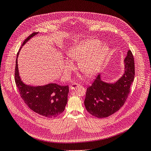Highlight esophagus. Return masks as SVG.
Here are the masks:
<instances>
[{
	"label": "esophagus",
	"mask_w": 151,
	"mask_h": 151,
	"mask_svg": "<svg viewBox=\"0 0 151 151\" xmlns=\"http://www.w3.org/2000/svg\"><path fill=\"white\" fill-rule=\"evenodd\" d=\"M80 85L79 84H72L70 86V90H75L76 88H77L78 86H79Z\"/></svg>",
	"instance_id": "esophagus-1"
}]
</instances>
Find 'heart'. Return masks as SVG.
Segmentation results:
<instances>
[{
  "label": "heart",
  "mask_w": 151,
  "mask_h": 151,
  "mask_svg": "<svg viewBox=\"0 0 151 151\" xmlns=\"http://www.w3.org/2000/svg\"><path fill=\"white\" fill-rule=\"evenodd\" d=\"M100 43L96 39H90L73 48L68 53L70 58L80 60L79 69L86 75L96 74L108 53V47Z\"/></svg>",
  "instance_id": "obj_1"
}]
</instances>
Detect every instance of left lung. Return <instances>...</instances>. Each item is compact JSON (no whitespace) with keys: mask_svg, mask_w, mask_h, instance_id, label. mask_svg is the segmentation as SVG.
Segmentation results:
<instances>
[{"mask_svg":"<svg viewBox=\"0 0 151 151\" xmlns=\"http://www.w3.org/2000/svg\"><path fill=\"white\" fill-rule=\"evenodd\" d=\"M124 63V73L116 83L103 81L99 74L91 86L87 88L84 103L87 111L92 116L107 118L125 103L135 75L134 59L131 50H128Z\"/></svg>","mask_w":151,"mask_h":151,"instance_id":"8db88e82","label":"left lung"}]
</instances>
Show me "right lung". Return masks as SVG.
Returning a JSON list of instances; mask_svg holds the SVG:
<instances>
[{
  "instance_id": "1",
  "label": "right lung",
  "mask_w": 151,
  "mask_h": 151,
  "mask_svg": "<svg viewBox=\"0 0 151 151\" xmlns=\"http://www.w3.org/2000/svg\"><path fill=\"white\" fill-rule=\"evenodd\" d=\"M38 32H33L22 43L17 56L22 46ZM17 57L15 68V81L22 99L30 109L35 113L47 118H56L62 113L68 101V86H60L56 83L47 85L31 86L22 81L18 70Z\"/></svg>"
}]
</instances>
